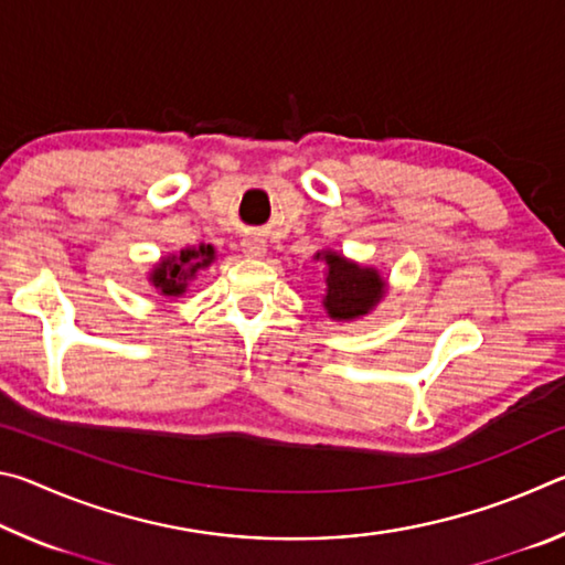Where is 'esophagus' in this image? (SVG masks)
<instances>
[{"mask_svg":"<svg viewBox=\"0 0 565 565\" xmlns=\"http://www.w3.org/2000/svg\"><path fill=\"white\" fill-rule=\"evenodd\" d=\"M242 248H244L246 256H264L266 254V244H264V238H259V236L244 238Z\"/></svg>","mask_w":565,"mask_h":565,"instance_id":"esophagus-1","label":"esophagus"}]
</instances>
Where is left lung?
<instances>
[{
	"mask_svg": "<svg viewBox=\"0 0 565 565\" xmlns=\"http://www.w3.org/2000/svg\"><path fill=\"white\" fill-rule=\"evenodd\" d=\"M317 259L327 264V296L323 309L333 321H351L374 309L384 299L386 281L371 266L349 262L337 252H317Z\"/></svg>",
	"mask_w": 565,
	"mask_h": 565,
	"instance_id": "8db88e82",
	"label": "left lung"
}]
</instances>
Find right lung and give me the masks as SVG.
Listing matches in <instances>:
<instances>
[{"instance_id":"right-lung-1","label":"right lung","mask_w":565,"mask_h":565,"mask_svg":"<svg viewBox=\"0 0 565 565\" xmlns=\"http://www.w3.org/2000/svg\"><path fill=\"white\" fill-rule=\"evenodd\" d=\"M214 259H216V252L212 244H202L196 248H181L179 254L164 256V259L151 269L149 281L161 296L174 299V296L184 294L189 281H194L196 274L206 269Z\"/></svg>"}]
</instances>
